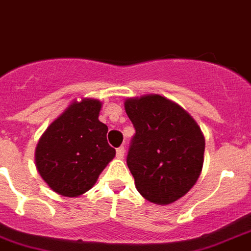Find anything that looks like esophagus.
<instances>
[{"instance_id": "esophagus-1", "label": "esophagus", "mask_w": 251, "mask_h": 251, "mask_svg": "<svg viewBox=\"0 0 251 251\" xmlns=\"http://www.w3.org/2000/svg\"><path fill=\"white\" fill-rule=\"evenodd\" d=\"M124 152H126V149H124V146H121V148H118L117 149V158L123 159Z\"/></svg>"}]
</instances>
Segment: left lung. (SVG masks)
I'll return each instance as SVG.
<instances>
[{
    "label": "left lung",
    "mask_w": 251,
    "mask_h": 251,
    "mask_svg": "<svg viewBox=\"0 0 251 251\" xmlns=\"http://www.w3.org/2000/svg\"><path fill=\"white\" fill-rule=\"evenodd\" d=\"M124 107L136 129L127 165L137 191L154 204L177 201L201 173V129L185 109L160 95L127 99Z\"/></svg>",
    "instance_id": "left-lung-1"
}]
</instances>
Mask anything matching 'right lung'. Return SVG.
Wrapping results in <instances>:
<instances>
[{
	"mask_svg": "<svg viewBox=\"0 0 251 251\" xmlns=\"http://www.w3.org/2000/svg\"><path fill=\"white\" fill-rule=\"evenodd\" d=\"M101 102L74 101L50 124L36 148V167L53 191L75 198L96 183L115 156L107 144V126L99 121Z\"/></svg>",
	"mask_w": 251,
	"mask_h": 251,
	"instance_id": "add662e5",
	"label": "right lung"
}]
</instances>
